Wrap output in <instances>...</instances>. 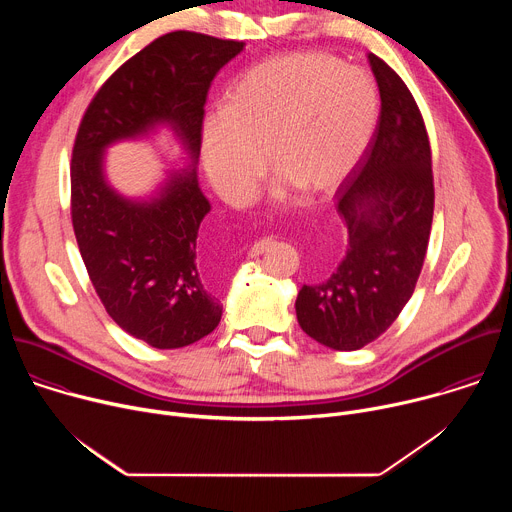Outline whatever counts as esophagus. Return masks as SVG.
Masks as SVG:
<instances>
[{
    "mask_svg": "<svg viewBox=\"0 0 512 512\" xmlns=\"http://www.w3.org/2000/svg\"><path fill=\"white\" fill-rule=\"evenodd\" d=\"M265 249H267V241H257L255 245H251V249H249L247 255L253 259V257H259Z\"/></svg>",
    "mask_w": 512,
    "mask_h": 512,
    "instance_id": "esophagus-1",
    "label": "esophagus"
}]
</instances>
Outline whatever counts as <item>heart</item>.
<instances>
[{"label": "heart", "instance_id": "obj_1", "mask_svg": "<svg viewBox=\"0 0 512 512\" xmlns=\"http://www.w3.org/2000/svg\"><path fill=\"white\" fill-rule=\"evenodd\" d=\"M377 115V87L364 70L316 52L275 56L249 68L225 113L204 121L202 162L233 204L255 194L263 154L281 186L322 194L356 166Z\"/></svg>", "mask_w": 512, "mask_h": 512}]
</instances>
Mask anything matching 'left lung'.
Here are the masks:
<instances>
[{
    "mask_svg": "<svg viewBox=\"0 0 512 512\" xmlns=\"http://www.w3.org/2000/svg\"><path fill=\"white\" fill-rule=\"evenodd\" d=\"M381 93L377 129L338 186L346 253L296 300L302 330L334 350L377 340L401 314L419 279L433 221L431 148L421 111L397 72L369 54Z\"/></svg>",
    "mask_w": 512,
    "mask_h": 512,
    "instance_id": "8db88e82",
    "label": "left lung"
}]
</instances>
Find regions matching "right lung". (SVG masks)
<instances>
[{
  "mask_svg": "<svg viewBox=\"0 0 512 512\" xmlns=\"http://www.w3.org/2000/svg\"><path fill=\"white\" fill-rule=\"evenodd\" d=\"M243 46L188 30L156 38L103 83L72 145L70 218L91 283L113 322L154 348L188 346L221 322L223 306L196 265L210 204L194 168L174 174L152 202L115 194L103 178V150L170 123L194 166L208 89Z\"/></svg>",
  "mask_w": 512,
  "mask_h": 512,
  "instance_id": "obj_1",
  "label": "right lung"
}]
</instances>
